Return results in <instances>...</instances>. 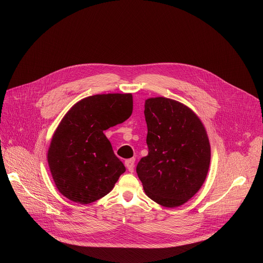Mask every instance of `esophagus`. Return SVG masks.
<instances>
[{"label":"esophagus","instance_id":"obj_1","mask_svg":"<svg viewBox=\"0 0 263 263\" xmlns=\"http://www.w3.org/2000/svg\"><path fill=\"white\" fill-rule=\"evenodd\" d=\"M125 165H126V167L128 168V171H129L130 173H133V171H134V165H135V159H134V158L127 159V160L125 161Z\"/></svg>","mask_w":263,"mask_h":263}]
</instances>
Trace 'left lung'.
Segmentation results:
<instances>
[{"instance_id":"1","label":"left lung","mask_w":263,"mask_h":263,"mask_svg":"<svg viewBox=\"0 0 263 263\" xmlns=\"http://www.w3.org/2000/svg\"><path fill=\"white\" fill-rule=\"evenodd\" d=\"M148 154L136 173L146 196L161 206L178 207L203 185L210 164L206 130L194 112L166 99H147L144 104Z\"/></svg>"}]
</instances>
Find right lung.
<instances>
[{"label": "right lung", "instance_id": "add662e5", "mask_svg": "<svg viewBox=\"0 0 263 263\" xmlns=\"http://www.w3.org/2000/svg\"><path fill=\"white\" fill-rule=\"evenodd\" d=\"M131 93L96 95L74 104L52 138L48 162L58 191L89 204L106 196L126 167L103 131L128 120Z\"/></svg>", "mask_w": 263, "mask_h": 263}]
</instances>
